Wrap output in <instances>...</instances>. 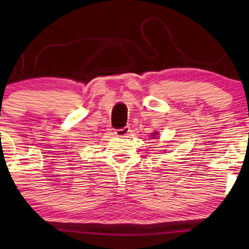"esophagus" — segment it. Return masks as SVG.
<instances>
[{"mask_svg":"<svg viewBox=\"0 0 249 249\" xmlns=\"http://www.w3.org/2000/svg\"><path fill=\"white\" fill-rule=\"evenodd\" d=\"M130 127H129V125H125V127H124L122 129H117V130H115V136H117V137H128V135L130 134Z\"/></svg>","mask_w":249,"mask_h":249,"instance_id":"34e87169","label":"esophagus"}]
</instances>
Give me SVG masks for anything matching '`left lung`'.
I'll return each mask as SVG.
<instances>
[{"mask_svg":"<svg viewBox=\"0 0 249 249\" xmlns=\"http://www.w3.org/2000/svg\"><path fill=\"white\" fill-rule=\"evenodd\" d=\"M156 136H159L158 132H152V138H156Z\"/></svg>","mask_w":249,"mask_h":249,"instance_id":"left-lung-1","label":"left lung"}]
</instances>
